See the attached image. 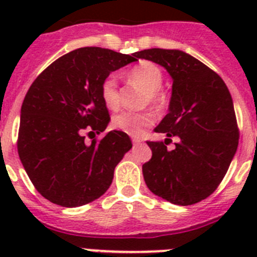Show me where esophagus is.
Segmentation results:
<instances>
[{
  "label": "esophagus",
  "mask_w": 257,
  "mask_h": 257,
  "mask_svg": "<svg viewBox=\"0 0 257 257\" xmlns=\"http://www.w3.org/2000/svg\"><path fill=\"white\" fill-rule=\"evenodd\" d=\"M133 143L134 144H140V143H142V140H140L139 138H133Z\"/></svg>",
  "instance_id": "obj_1"
}]
</instances>
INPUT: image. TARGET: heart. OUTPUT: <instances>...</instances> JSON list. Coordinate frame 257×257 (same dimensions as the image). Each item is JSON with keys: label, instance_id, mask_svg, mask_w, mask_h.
<instances>
[{"label": "heart", "instance_id": "1", "mask_svg": "<svg viewBox=\"0 0 257 257\" xmlns=\"http://www.w3.org/2000/svg\"><path fill=\"white\" fill-rule=\"evenodd\" d=\"M128 77L133 82L147 90V103H151L157 109H162L166 105V96L160 88L163 82V74L156 64L151 61H143L130 70ZM100 96L106 108L115 110L119 106V92L115 76L109 74L103 79L100 85ZM154 119L156 115L151 110L138 113L122 112L113 117L112 126L131 136H140L145 128L154 123Z\"/></svg>", "mask_w": 257, "mask_h": 257}]
</instances>
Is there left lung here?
Listing matches in <instances>:
<instances>
[{
  "label": "left lung",
  "mask_w": 257,
  "mask_h": 257,
  "mask_svg": "<svg viewBox=\"0 0 257 257\" xmlns=\"http://www.w3.org/2000/svg\"><path fill=\"white\" fill-rule=\"evenodd\" d=\"M136 56L160 64L172 78L169 113L154 128L167 139L147 142L152 158L143 165L145 184L174 205H194L219 187L237 152L230 92L219 74L181 50L148 49ZM172 136L179 142L169 151Z\"/></svg>",
  "instance_id": "1"
}]
</instances>
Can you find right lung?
<instances>
[{
    "mask_svg": "<svg viewBox=\"0 0 257 257\" xmlns=\"http://www.w3.org/2000/svg\"><path fill=\"white\" fill-rule=\"evenodd\" d=\"M133 61L136 52L81 47L50 64L29 87L20 110L18 153L36 189L52 203L78 207L103 196L115 166L133 148L122 131H109L91 144L83 136L86 130L106 128L110 117L100 85Z\"/></svg>",
    "mask_w": 257,
    "mask_h": 257,
    "instance_id": "1",
    "label": "right lung"
}]
</instances>
